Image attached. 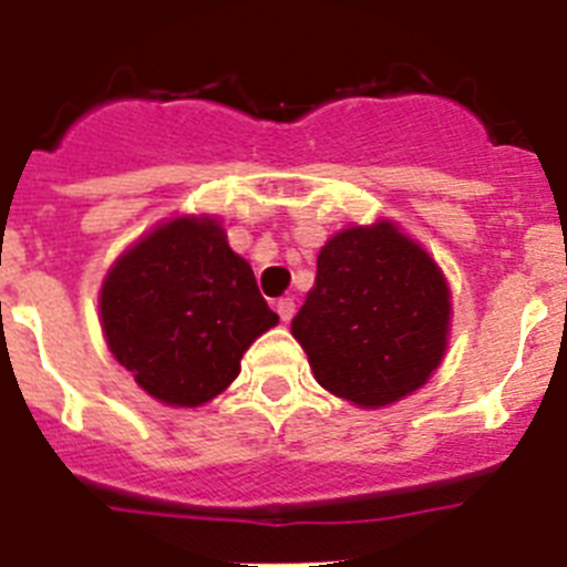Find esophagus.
<instances>
[{
  "instance_id": "obj_1",
  "label": "esophagus",
  "mask_w": 567,
  "mask_h": 567,
  "mask_svg": "<svg viewBox=\"0 0 567 567\" xmlns=\"http://www.w3.org/2000/svg\"><path fill=\"white\" fill-rule=\"evenodd\" d=\"M275 309H278L280 320H284V323H289V320H292V315H295V300L292 298H280L278 303H275Z\"/></svg>"
}]
</instances>
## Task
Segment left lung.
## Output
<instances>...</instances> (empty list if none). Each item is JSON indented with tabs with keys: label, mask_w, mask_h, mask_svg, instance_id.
I'll list each match as a JSON object with an SVG mask.
<instances>
[{
	"label": "left lung",
	"mask_w": 567,
	"mask_h": 567,
	"mask_svg": "<svg viewBox=\"0 0 567 567\" xmlns=\"http://www.w3.org/2000/svg\"><path fill=\"white\" fill-rule=\"evenodd\" d=\"M452 292L392 221L332 235L292 334L327 392L380 409L417 392L449 346Z\"/></svg>",
	"instance_id": "obj_1"
}]
</instances>
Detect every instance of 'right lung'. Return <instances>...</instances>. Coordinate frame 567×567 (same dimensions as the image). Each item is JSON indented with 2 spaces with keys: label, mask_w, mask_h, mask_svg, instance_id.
I'll return each instance as SVG.
<instances>
[{
  "label": "right lung",
  "mask_w": 567,
  "mask_h": 567,
  "mask_svg": "<svg viewBox=\"0 0 567 567\" xmlns=\"http://www.w3.org/2000/svg\"><path fill=\"white\" fill-rule=\"evenodd\" d=\"M99 312L110 352L135 383L184 409L221 394L255 338L278 323L252 267L207 215L158 224L118 255Z\"/></svg>",
  "instance_id": "1"
}]
</instances>
